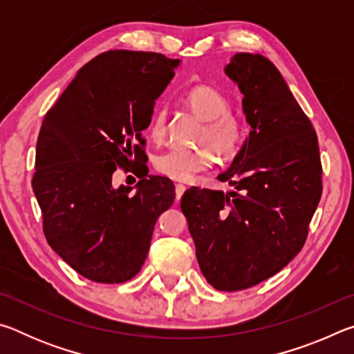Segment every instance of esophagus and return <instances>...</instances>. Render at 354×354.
<instances>
[{"instance_id":"1","label":"esophagus","mask_w":354,"mask_h":354,"mask_svg":"<svg viewBox=\"0 0 354 354\" xmlns=\"http://www.w3.org/2000/svg\"><path fill=\"white\" fill-rule=\"evenodd\" d=\"M185 185L184 184H176L175 185V194H176V200H181V196L184 195V192H185Z\"/></svg>"}]
</instances>
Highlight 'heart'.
<instances>
[{"mask_svg": "<svg viewBox=\"0 0 354 354\" xmlns=\"http://www.w3.org/2000/svg\"><path fill=\"white\" fill-rule=\"evenodd\" d=\"M185 103L196 115L206 120L203 140L221 158H234L245 139L242 120L230 113L231 104L218 88L212 86H198L185 95ZM148 136L154 142H160L167 136V113L159 109L154 112L148 124ZM215 164V154L211 148H181L173 147L154 158V169L175 181H190L198 173L211 170Z\"/></svg>", "mask_w": 354, "mask_h": 354, "instance_id": "heart-1", "label": "heart"}]
</instances>
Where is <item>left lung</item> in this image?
Instances as JSON below:
<instances>
[{
	"instance_id": "left-lung-1",
	"label": "left lung",
	"mask_w": 354,
	"mask_h": 354,
	"mask_svg": "<svg viewBox=\"0 0 354 354\" xmlns=\"http://www.w3.org/2000/svg\"><path fill=\"white\" fill-rule=\"evenodd\" d=\"M225 71L243 93L251 127L218 176L237 190L192 187L181 209L203 277L236 292L273 277L301 251L323 185L315 129L278 68L261 55L237 53Z\"/></svg>"
}]
</instances>
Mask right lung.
Returning <instances> with one entry per match:
<instances>
[{
  "mask_svg": "<svg viewBox=\"0 0 354 354\" xmlns=\"http://www.w3.org/2000/svg\"><path fill=\"white\" fill-rule=\"evenodd\" d=\"M179 59L111 50L77 71L45 113L32 190L46 242L84 278L120 284L140 272L159 215L175 200L169 178L148 175L142 131ZM117 168L141 181L115 189Z\"/></svg>",
  "mask_w": 354,
  "mask_h": 354,
  "instance_id": "1",
  "label": "right lung"
}]
</instances>
